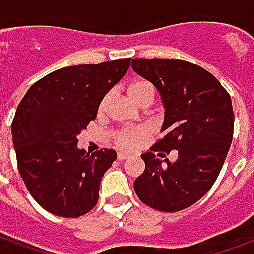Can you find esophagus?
<instances>
[{
	"label": "esophagus",
	"mask_w": 254,
	"mask_h": 254,
	"mask_svg": "<svg viewBox=\"0 0 254 254\" xmlns=\"http://www.w3.org/2000/svg\"><path fill=\"white\" fill-rule=\"evenodd\" d=\"M130 157V154H127V153H124V151H120L118 154H117V158L120 160V161H124V160H127V158H129Z\"/></svg>",
	"instance_id": "obj_1"
}]
</instances>
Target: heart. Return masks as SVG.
<instances>
[{"label":"heart","mask_w":254,"mask_h":254,"mask_svg":"<svg viewBox=\"0 0 254 254\" xmlns=\"http://www.w3.org/2000/svg\"><path fill=\"white\" fill-rule=\"evenodd\" d=\"M127 93L134 103L139 105L143 104L144 101H153V98H154L153 84L149 83V82H144V80H136L133 83L129 84ZM107 98L108 97L105 96L100 101V105H98L100 111H103L105 108ZM141 136H143V130L139 127H124V129H120L114 133V140L120 147L130 149V147H133L134 143L139 140Z\"/></svg>","instance_id":"obj_1"}]
</instances>
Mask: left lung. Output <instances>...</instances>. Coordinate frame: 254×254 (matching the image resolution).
I'll list each match as a JSON object with an SVG mask.
<instances>
[{"mask_svg":"<svg viewBox=\"0 0 254 254\" xmlns=\"http://www.w3.org/2000/svg\"><path fill=\"white\" fill-rule=\"evenodd\" d=\"M132 69L156 86L165 108V134L141 154L146 168L134 192L154 210L181 211L201 199L220 175L234 136L231 97L210 72L184 60L134 58ZM171 149L178 151L174 163L155 157Z\"/></svg>","mask_w":254,"mask_h":254,"instance_id":"8db88e82","label":"left lung"}]
</instances>
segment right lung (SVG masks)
Returning a JSON list of instances; mask_svg holds the SVG:
<instances>
[{"label": "right lung", "instance_id": "right-lung-1", "mask_svg": "<svg viewBox=\"0 0 254 254\" xmlns=\"http://www.w3.org/2000/svg\"><path fill=\"white\" fill-rule=\"evenodd\" d=\"M130 58L66 66L41 77L19 103L12 139L20 177L48 213L76 218L97 204L115 150L77 149V134L96 120L100 101L127 72Z\"/></svg>", "mask_w": 254, "mask_h": 254}]
</instances>
